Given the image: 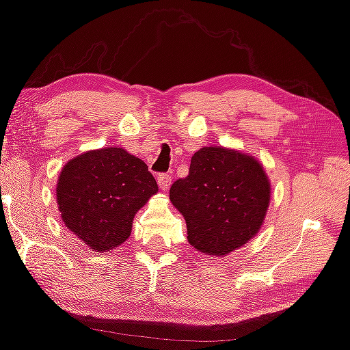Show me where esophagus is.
I'll return each instance as SVG.
<instances>
[{
  "label": "esophagus",
  "instance_id": "obj_1",
  "mask_svg": "<svg viewBox=\"0 0 350 350\" xmlns=\"http://www.w3.org/2000/svg\"><path fill=\"white\" fill-rule=\"evenodd\" d=\"M157 183H159V187H161V189L162 191H167V189L170 188V185H171V176L170 174H159L157 176Z\"/></svg>",
  "mask_w": 350,
  "mask_h": 350
}]
</instances>
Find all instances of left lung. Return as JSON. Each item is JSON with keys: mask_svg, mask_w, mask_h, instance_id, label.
I'll use <instances>...</instances> for the list:
<instances>
[{"mask_svg": "<svg viewBox=\"0 0 350 350\" xmlns=\"http://www.w3.org/2000/svg\"><path fill=\"white\" fill-rule=\"evenodd\" d=\"M170 200L187 221L189 245L225 257L260 231L271 182L254 156L211 145L196 151L189 174L171 185Z\"/></svg>", "mask_w": 350, "mask_h": 350, "instance_id": "1", "label": "left lung"}]
</instances>
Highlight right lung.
<instances>
[{"instance_id": "obj_1", "label": "right lung", "mask_w": 350, "mask_h": 350, "mask_svg": "<svg viewBox=\"0 0 350 350\" xmlns=\"http://www.w3.org/2000/svg\"><path fill=\"white\" fill-rule=\"evenodd\" d=\"M159 191L147 163L119 147L85 151L62 167L56 202L68 231L109 252L130 237L133 219Z\"/></svg>"}]
</instances>
